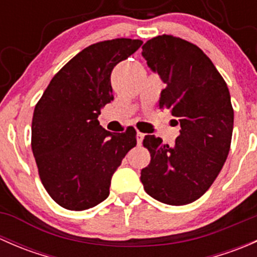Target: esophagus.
<instances>
[{
	"mask_svg": "<svg viewBox=\"0 0 257 257\" xmlns=\"http://www.w3.org/2000/svg\"><path fill=\"white\" fill-rule=\"evenodd\" d=\"M144 136H145V134L141 133V132H138V133H137V143H138L139 145H141V144H142V142H143Z\"/></svg>",
	"mask_w": 257,
	"mask_h": 257,
	"instance_id": "obj_1",
	"label": "esophagus"
}]
</instances>
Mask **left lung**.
<instances>
[{
    "label": "left lung",
    "mask_w": 257,
    "mask_h": 257,
    "mask_svg": "<svg viewBox=\"0 0 257 257\" xmlns=\"http://www.w3.org/2000/svg\"><path fill=\"white\" fill-rule=\"evenodd\" d=\"M148 67L165 83L159 108L179 118L175 144L144 138L149 165L142 169L144 190L169 205L198 200L219 175L231 144L234 109L227 85L198 46L170 35L143 46Z\"/></svg>",
    "instance_id": "obj_1"
}]
</instances>
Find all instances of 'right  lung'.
<instances>
[{"mask_svg": "<svg viewBox=\"0 0 257 257\" xmlns=\"http://www.w3.org/2000/svg\"><path fill=\"white\" fill-rule=\"evenodd\" d=\"M141 40L116 38L84 48L51 80L32 119V152L43 186L62 208L82 211L109 195L110 180L137 132L110 133L98 120L114 99L113 68Z\"/></svg>", "mask_w": 257, "mask_h": 257, "instance_id": "obj_1", "label": "right lung"}]
</instances>
